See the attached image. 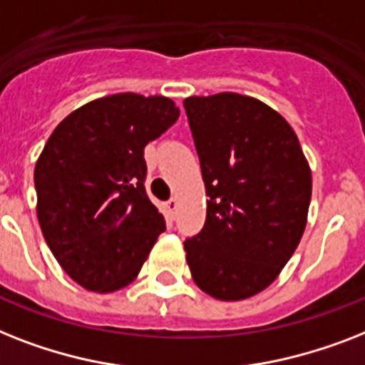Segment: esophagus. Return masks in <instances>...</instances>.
Wrapping results in <instances>:
<instances>
[{"label": "esophagus", "mask_w": 365, "mask_h": 365, "mask_svg": "<svg viewBox=\"0 0 365 365\" xmlns=\"http://www.w3.org/2000/svg\"><path fill=\"white\" fill-rule=\"evenodd\" d=\"M167 210H168V213H170V215H173V217H174V213H176V210H178V200H176V198H170V200H168V202H167Z\"/></svg>", "instance_id": "esophagus-1"}]
</instances>
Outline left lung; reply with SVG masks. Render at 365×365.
<instances>
[{"label":"left lung","mask_w":365,"mask_h":365,"mask_svg":"<svg viewBox=\"0 0 365 365\" xmlns=\"http://www.w3.org/2000/svg\"><path fill=\"white\" fill-rule=\"evenodd\" d=\"M208 195L204 229L185 242L192 281L223 302L268 289L306 230L311 168L294 129L240 93L187 97Z\"/></svg>","instance_id":"obj_1"}]
</instances>
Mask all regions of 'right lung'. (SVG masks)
<instances>
[{"label":"right lung","mask_w":365,"mask_h":365,"mask_svg":"<svg viewBox=\"0 0 365 365\" xmlns=\"http://www.w3.org/2000/svg\"><path fill=\"white\" fill-rule=\"evenodd\" d=\"M163 96L114 93L59 121L35 163L37 219L71 279L115 292L136 279L165 232L144 189V148L176 123Z\"/></svg>","instance_id":"obj_1"}]
</instances>
